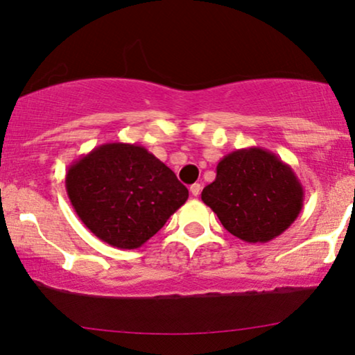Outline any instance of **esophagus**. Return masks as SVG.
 Listing matches in <instances>:
<instances>
[{
  "label": "esophagus",
  "instance_id": "esophagus-1",
  "mask_svg": "<svg viewBox=\"0 0 355 355\" xmlns=\"http://www.w3.org/2000/svg\"><path fill=\"white\" fill-rule=\"evenodd\" d=\"M200 191H202V186H200V184H192V186H191V193H192V196L193 197H198V196H200Z\"/></svg>",
  "mask_w": 355,
  "mask_h": 355
}]
</instances>
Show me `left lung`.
<instances>
[{
    "label": "left lung",
    "instance_id": "1",
    "mask_svg": "<svg viewBox=\"0 0 355 355\" xmlns=\"http://www.w3.org/2000/svg\"><path fill=\"white\" fill-rule=\"evenodd\" d=\"M202 200L241 241L268 242L297 220L304 187L294 169L260 147L236 150L218 162Z\"/></svg>",
    "mask_w": 355,
    "mask_h": 355
}]
</instances>
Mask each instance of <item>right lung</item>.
<instances>
[{
    "instance_id": "right-lung-1",
    "label": "right lung",
    "mask_w": 355,
    "mask_h": 355,
    "mask_svg": "<svg viewBox=\"0 0 355 355\" xmlns=\"http://www.w3.org/2000/svg\"><path fill=\"white\" fill-rule=\"evenodd\" d=\"M66 192L80 221L106 244L142 247L189 198L166 164L142 145L108 142L67 168Z\"/></svg>"
}]
</instances>
